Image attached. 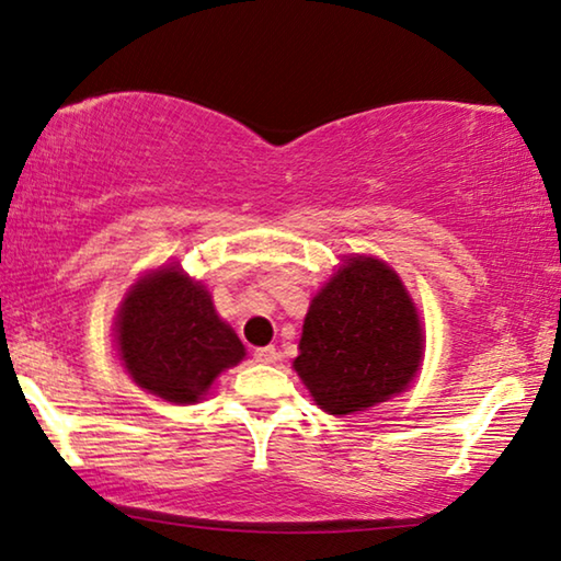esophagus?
I'll use <instances>...</instances> for the list:
<instances>
[{"mask_svg": "<svg viewBox=\"0 0 561 561\" xmlns=\"http://www.w3.org/2000/svg\"><path fill=\"white\" fill-rule=\"evenodd\" d=\"M253 356L257 364H275V360H278V351L273 346H263V348H255Z\"/></svg>", "mask_w": 561, "mask_h": 561, "instance_id": "34e87169", "label": "esophagus"}]
</instances>
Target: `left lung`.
<instances>
[{
	"label": "left lung",
	"instance_id": "8db88e82",
	"mask_svg": "<svg viewBox=\"0 0 561 561\" xmlns=\"http://www.w3.org/2000/svg\"><path fill=\"white\" fill-rule=\"evenodd\" d=\"M293 368L325 413L346 416L409 389L424 358V329L389 263L348 255L316 293Z\"/></svg>",
	"mask_w": 561,
	"mask_h": 561
}]
</instances>
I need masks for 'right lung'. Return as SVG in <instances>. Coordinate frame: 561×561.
<instances>
[{
  "instance_id": "add662e5",
  "label": "right lung",
  "mask_w": 561,
  "mask_h": 561,
  "mask_svg": "<svg viewBox=\"0 0 561 561\" xmlns=\"http://www.w3.org/2000/svg\"><path fill=\"white\" fill-rule=\"evenodd\" d=\"M119 360L140 389L170 403H197L245 346L210 293L178 265H160L127 290L115 318Z\"/></svg>"
}]
</instances>
